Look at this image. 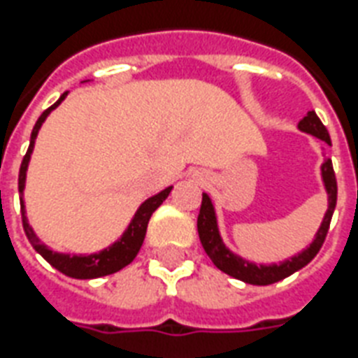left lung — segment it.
Masks as SVG:
<instances>
[{
  "instance_id": "1",
  "label": "left lung",
  "mask_w": 358,
  "mask_h": 358,
  "mask_svg": "<svg viewBox=\"0 0 358 358\" xmlns=\"http://www.w3.org/2000/svg\"><path fill=\"white\" fill-rule=\"evenodd\" d=\"M299 128L303 129V131H306V134L316 135V137H320L322 141H325L327 145H331V137H329L327 128L323 126V122L314 111H308V115L299 122ZM322 171L329 193V210L327 213H325V219H323L322 229H320L316 239L312 241V245L308 249L303 250L301 255L294 256L292 260L284 262L280 266L258 267L255 266V264H249V262L241 260V258L232 255L230 250L224 249L223 241L219 238L212 202H210L208 195H202L201 212H199V217H196V230H199V238H201L202 247L206 250V255L210 256V260H212L221 271L230 275V277L238 278V280H243V282L247 284H256V286H267V284L278 282V280L289 277L292 273L299 271L301 267H305L306 264L320 252L323 241L327 238L329 227H331V219H333L334 213V206H336V195H338V185H336V176H334V169L331 159L325 162Z\"/></svg>"
}]
</instances>
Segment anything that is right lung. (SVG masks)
<instances>
[{
  "label": "right lung",
  "mask_w": 358,
  "mask_h": 358,
  "mask_svg": "<svg viewBox=\"0 0 358 358\" xmlns=\"http://www.w3.org/2000/svg\"><path fill=\"white\" fill-rule=\"evenodd\" d=\"M66 94H69V92H63L57 102L53 103L52 108H48L46 111L38 117L35 128H33V131H31L29 148H27V152H25L24 159H22V165H20V174H18L20 193L24 191L25 171H27V163H29L31 152H33V145H35L36 134H38V129H41L42 122L46 120L48 115H50V111L57 108L59 103L63 102ZM171 189H173V187H167V189H163L162 193H157L156 196L148 199V201L139 208V212L135 213L134 221H131V224H129V229L126 230V234H124L117 243L111 245L109 249L102 250V252H98V255L69 256V255H61V252H55V250L48 249L46 245H42L41 241H38V238L35 236V232L31 230L29 223H27V217H25L24 202H22V199H20V206H22V224H24V232L25 236H27V239H29V243L33 245L36 252H38V255H41L48 264H52L57 271H61L63 275L72 278L106 277V275L120 271L122 267H126L128 264L134 262V258L137 256V252H139L141 245H143V239H145V234H146V227H148V221H150L152 213L162 206V202L167 199Z\"/></svg>",
  "instance_id": "obj_1"
}]
</instances>
